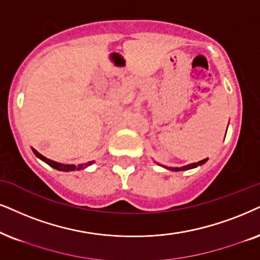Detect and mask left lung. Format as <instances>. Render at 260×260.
<instances>
[{
  "mask_svg": "<svg viewBox=\"0 0 260 260\" xmlns=\"http://www.w3.org/2000/svg\"><path fill=\"white\" fill-rule=\"evenodd\" d=\"M208 160V158L200 160V162L198 163H192V164H188V166H185V167H181V168H168L170 170H175V172H181V170H188V169H192V168H196V167L198 166H202V164H204Z\"/></svg>",
  "mask_w": 260,
  "mask_h": 260,
  "instance_id": "obj_1",
  "label": "left lung"
}]
</instances>
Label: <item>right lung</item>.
Returning a JSON list of instances; mask_svg holds the SVG:
<instances>
[{
  "label": "right lung",
  "instance_id": "1",
  "mask_svg": "<svg viewBox=\"0 0 260 260\" xmlns=\"http://www.w3.org/2000/svg\"><path fill=\"white\" fill-rule=\"evenodd\" d=\"M32 151H34V153L38 157V158H41L42 160H44L45 163L49 164V166L52 167V168H55V169H57V170H61V172H73V170H75V169H81V168H84V167L90 166V164L92 163V162L85 163L84 166H83V164H81V166H79L78 168H77V167L71 166V164H61V163L54 162V160H51V159H48L47 157H44V156H43V154L39 153L38 151H36L35 149H32Z\"/></svg>",
  "mask_w": 260,
  "mask_h": 260
}]
</instances>
